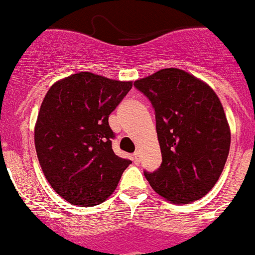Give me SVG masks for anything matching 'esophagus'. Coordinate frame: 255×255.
Segmentation results:
<instances>
[{"label":"esophagus","mask_w":255,"mask_h":255,"mask_svg":"<svg viewBox=\"0 0 255 255\" xmlns=\"http://www.w3.org/2000/svg\"><path fill=\"white\" fill-rule=\"evenodd\" d=\"M132 160H134V162L139 164L140 162V152L139 151L134 152V155H132Z\"/></svg>","instance_id":"34e87169"}]
</instances>
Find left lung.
<instances>
[{
	"label": "left lung",
	"instance_id": "8db88e82",
	"mask_svg": "<svg viewBox=\"0 0 255 255\" xmlns=\"http://www.w3.org/2000/svg\"><path fill=\"white\" fill-rule=\"evenodd\" d=\"M134 86L155 110L161 165L144 171L151 188L174 204L207 195L219 179L230 147L224 109L212 87L180 69H162Z\"/></svg>",
	"mask_w": 255,
	"mask_h": 255
}]
</instances>
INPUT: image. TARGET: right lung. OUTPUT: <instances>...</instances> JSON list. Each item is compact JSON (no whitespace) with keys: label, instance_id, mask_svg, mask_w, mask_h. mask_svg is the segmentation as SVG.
<instances>
[{"label":"right lung","instance_id":"add662e5","mask_svg":"<svg viewBox=\"0 0 255 255\" xmlns=\"http://www.w3.org/2000/svg\"><path fill=\"white\" fill-rule=\"evenodd\" d=\"M131 87V81L79 72L46 94L35 125L36 152L43 175L66 202L101 204L131 164L114 152L109 125V115Z\"/></svg>","mask_w":255,"mask_h":255}]
</instances>
